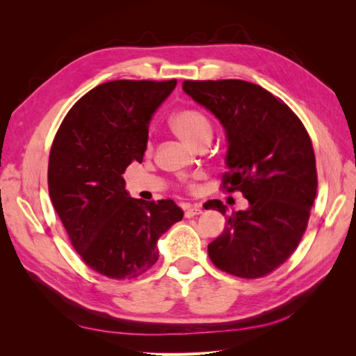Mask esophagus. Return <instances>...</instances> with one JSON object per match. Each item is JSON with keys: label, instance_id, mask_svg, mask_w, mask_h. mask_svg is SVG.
<instances>
[{"label": "esophagus", "instance_id": "1", "mask_svg": "<svg viewBox=\"0 0 356 356\" xmlns=\"http://www.w3.org/2000/svg\"><path fill=\"white\" fill-rule=\"evenodd\" d=\"M199 213H202V209L199 208V207H193V204H188V207L186 208V212H184V215H186V218H193V217H196V215H199Z\"/></svg>", "mask_w": 356, "mask_h": 356}]
</instances>
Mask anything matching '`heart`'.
I'll return each mask as SVG.
<instances>
[{"label":"heart","mask_w":356,"mask_h":356,"mask_svg":"<svg viewBox=\"0 0 356 356\" xmlns=\"http://www.w3.org/2000/svg\"><path fill=\"white\" fill-rule=\"evenodd\" d=\"M169 126L172 131H174L181 139H184L186 143L200 147L204 143H209L213 127L212 123L208 118V115L196 110V108H182L177 113L172 114ZM152 145H147V152H149ZM203 178V174L197 172V174L191 175L190 178L182 179V187L188 193H196L197 191V181Z\"/></svg>","instance_id":"obj_1"}]
</instances>
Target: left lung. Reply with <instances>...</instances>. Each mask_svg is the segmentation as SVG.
Masks as SVG:
<instances>
[{
	"instance_id": "left-lung-1",
	"label": "left lung",
	"mask_w": 356,
	"mask_h": 356,
	"mask_svg": "<svg viewBox=\"0 0 356 356\" xmlns=\"http://www.w3.org/2000/svg\"><path fill=\"white\" fill-rule=\"evenodd\" d=\"M182 89L227 134L221 190L241 191L250 202L246 211L229 215L220 200L208 202L207 209L227 220L208 245L211 261L243 279L270 275L296 251L316 197V160L306 127L281 98L250 81L186 80Z\"/></svg>"
}]
</instances>
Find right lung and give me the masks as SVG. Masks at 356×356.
I'll list each match as a JSON object with an SVG mask.
<instances>
[{
  "instance_id": "1",
  "label": "right lung",
  "mask_w": 356,
  "mask_h": 356,
  "mask_svg": "<svg viewBox=\"0 0 356 356\" xmlns=\"http://www.w3.org/2000/svg\"><path fill=\"white\" fill-rule=\"evenodd\" d=\"M175 86V79L102 83L72 105L53 139V208L81 260L110 279L152 268L159 238L184 215L170 199L129 197L122 177L132 161H143L152 115Z\"/></svg>"
}]
</instances>
